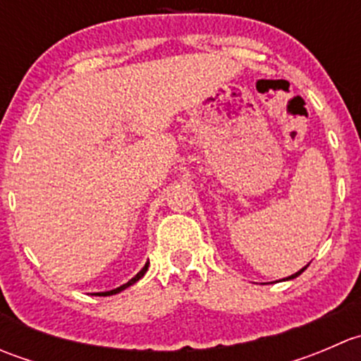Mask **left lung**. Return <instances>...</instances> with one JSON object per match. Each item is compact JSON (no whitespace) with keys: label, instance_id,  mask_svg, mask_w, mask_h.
I'll return each mask as SVG.
<instances>
[{"label":"left lung","instance_id":"obj_1","mask_svg":"<svg viewBox=\"0 0 361 361\" xmlns=\"http://www.w3.org/2000/svg\"><path fill=\"white\" fill-rule=\"evenodd\" d=\"M304 269H305V267H304ZM304 269H302V271H298V272H295L293 276H290V278H286V279H293V278H297V276H300L302 272H304Z\"/></svg>","mask_w":361,"mask_h":361}]
</instances>
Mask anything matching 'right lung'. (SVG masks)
Wrapping results in <instances>:
<instances>
[{
	"instance_id": "right-lung-1",
	"label": "right lung",
	"mask_w": 361,
	"mask_h": 361,
	"mask_svg": "<svg viewBox=\"0 0 361 361\" xmlns=\"http://www.w3.org/2000/svg\"><path fill=\"white\" fill-rule=\"evenodd\" d=\"M147 271H148V264H147V265H145V267H143V269H141V271H140V272H137V274H136V276H134V278H133V279H130V281H127V283H126V285L118 286V288H115V290H110V292H103V293H96V295H99V297H106V295H115V293L122 292V290H126V288H127V286H130V285H134V283H136V281H140V279H141V278H143V276H145V272H147Z\"/></svg>"
}]
</instances>
